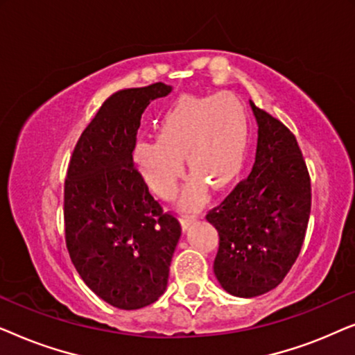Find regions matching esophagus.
Returning <instances> with one entry per match:
<instances>
[{
  "mask_svg": "<svg viewBox=\"0 0 355 355\" xmlns=\"http://www.w3.org/2000/svg\"><path fill=\"white\" fill-rule=\"evenodd\" d=\"M197 220V216L196 215H182L181 216V225H182V230H187L189 226L192 225L193 221Z\"/></svg>",
  "mask_w": 355,
  "mask_h": 355,
  "instance_id": "obj_1",
  "label": "esophagus"
}]
</instances>
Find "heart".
<instances>
[{"mask_svg": "<svg viewBox=\"0 0 355 355\" xmlns=\"http://www.w3.org/2000/svg\"><path fill=\"white\" fill-rule=\"evenodd\" d=\"M247 148L244 110L234 96H182L157 125V139L134 147V163L159 197H171L182 174V158L193 178L184 189L182 203L200 205L207 184L223 189L241 173Z\"/></svg>", "mask_w": 355, "mask_h": 355, "instance_id": "heart-1", "label": "heart"}]
</instances>
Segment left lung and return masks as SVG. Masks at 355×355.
Wrapping results in <instances>:
<instances>
[{
	"mask_svg": "<svg viewBox=\"0 0 355 355\" xmlns=\"http://www.w3.org/2000/svg\"><path fill=\"white\" fill-rule=\"evenodd\" d=\"M250 106L259 124L254 168L207 213L220 236L213 271L236 297L261 295L284 279L302 249L312 205L295 135L254 101Z\"/></svg>",
	"mask_w": 355,
	"mask_h": 355,
	"instance_id": "8db88e82",
	"label": "left lung"
}]
</instances>
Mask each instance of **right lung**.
<instances>
[{
    "instance_id": "obj_1",
    "label": "right lung",
    "mask_w": 355,
    "mask_h": 355,
    "mask_svg": "<svg viewBox=\"0 0 355 355\" xmlns=\"http://www.w3.org/2000/svg\"><path fill=\"white\" fill-rule=\"evenodd\" d=\"M171 87L124 89L105 100L74 152L64 182L66 245L77 273L113 307L158 300L181 225L148 192L132 152L140 118Z\"/></svg>"
}]
</instances>
